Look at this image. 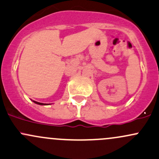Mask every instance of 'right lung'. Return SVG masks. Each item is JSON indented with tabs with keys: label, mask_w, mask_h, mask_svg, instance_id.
Instances as JSON below:
<instances>
[{
	"label": "right lung",
	"mask_w": 159,
	"mask_h": 159,
	"mask_svg": "<svg viewBox=\"0 0 159 159\" xmlns=\"http://www.w3.org/2000/svg\"><path fill=\"white\" fill-rule=\"evenodd\" d=\"M33 102H34L35 103H36V104H39V105H46V103H39V102H36V101H33Z\"/></svg>",
	"instance_id": "obj_1"
}]
</instances>
